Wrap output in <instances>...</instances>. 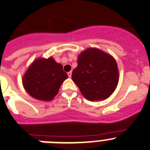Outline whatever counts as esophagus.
<instances>
[{
	"label": "esophagus",
	"instance_id": "1",
	"mask_svg": "<svg viewBox=\"0 0 150 150\" xmlns=\"http://www.w3.org/2000/svg\"><path fill=\"white\" fill-rule=\"evenodd\" d=\"M67 75H68V77H69V78H71V76H72V72H69L67 73Z\"/></svg>",
	"mask_w": 150,
	"mask_h": 150
}]
</instances>
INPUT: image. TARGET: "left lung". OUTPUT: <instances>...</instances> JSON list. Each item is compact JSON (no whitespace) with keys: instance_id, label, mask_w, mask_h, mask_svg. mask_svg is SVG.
Here are the masks:
<instances>
[{"instance_id":"1","label":"left lung","mask_w":150,"mask_h":150,"mask_svg":"<svg viewBox=\"0 0 150 150\" xmlns=\"http://www.w3.org/2000/svg\"><path fill=\"white\" fill-rule=\"evenodd\" d=\"M72 79L90 101L105 100L115 91L119 70L115 59L97 48H88L78 56Z\"/></svg>"}]
</instances>
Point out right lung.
<instances>
[{
    "mask_svg": "<svg viewBox=\"0 0 150 150\" xmlns=\"http://www.w3.org/2000/svg\"><path fill=\"white\" fill-rule=\"evenodd\" d=\"M67 78L63 66L53 58H40L30 65L23 77V84L32 97L42 101H50Z\"/></svg>",
    "mask_w": 150,
    "mask_h": 150,
    "instance_id": "add662e5",
    "label": "right lung"
}]
</instances>
